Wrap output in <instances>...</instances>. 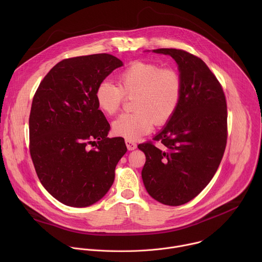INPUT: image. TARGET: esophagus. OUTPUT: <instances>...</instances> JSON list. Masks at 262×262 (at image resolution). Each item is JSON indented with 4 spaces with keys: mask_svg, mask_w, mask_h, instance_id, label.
Masks as SVG:
<instances>
[{
    "mask_svg": "<svg viewBox=\"0 0 262 262\" xmlns=\"http://www.w3.org/2000/svg\"><path fill=\"white\" fill-rule=\"evenodd\" d=\"M125 144H126V147L128 150H134V149L137 148V144L129 139H125Z\"/></svg>",
    "mask_w": 262,
    "mask_h": 262,
    "instance_id": "34e87169",
    "label": "esophagus"
}]
</instances>
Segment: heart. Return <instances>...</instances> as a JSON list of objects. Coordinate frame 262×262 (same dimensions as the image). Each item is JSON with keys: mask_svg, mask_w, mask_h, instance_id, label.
Here are the masks:
<instances>
[{"mask_svg": "<svg viewBox=\"0 0 262 262\" xmlns=\"http://www.w3.org/2000/svg\"><path fill=\"white\" fill-rule=\"evenodd\" d=\"M182 93V79L173 68L135 61L118 74V85L102 81L95 91L98 107L115 115L125 97L133 99L134 113L123 114L113 123L116 136L136 140L147 135L154 124H166L175 114Z\"/></svg>", "mask_w": 262, "mask_h": 262, "instance_id": "obj_1", "label": "heart"}]
</instances>
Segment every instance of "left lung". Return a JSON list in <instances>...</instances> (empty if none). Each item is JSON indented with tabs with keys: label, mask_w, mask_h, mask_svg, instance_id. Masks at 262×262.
<instances>
[{
	"label": "left lung",
	"mask_w": 262,
	"mask_h": 262,
	"mask_svg": "<svg viewBox=\"0 0 262 262\" xmlns=\"http://www.w3.org/2000/svg\"><path fill=\"white\" fill-rule=\"evenodd\" d=\"M177 63L182 79L179 105L164 129L139 144L146 162L145 188L154 199L170 206L194 199L215 174L227 143V103L222 85L208 66L183 50L158 49Z\"/></svg>",
	"instance_id": "left-lung-1"
}]
</instances>
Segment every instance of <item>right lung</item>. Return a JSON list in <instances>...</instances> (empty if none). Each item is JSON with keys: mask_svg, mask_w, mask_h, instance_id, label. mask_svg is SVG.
Segmentation results:
<instances>
[{"mask_svg": "<svg viewBox=\"0 0 262 262\" xmlns=\"http://www.w3.org/2000/svg\"><path fill=\"white\" fill-rule=\"evenodd\" d=\"M122 65L110 54L64 59L34 94L31 159L45 189L65 205L86 207L100 200L127 150L123 138L106 137L110 124L95 99L98 84Z\"/></svg>", "mask_w": 262, "mask_h": 262, "instance_id": "1", "label": "right lung"}]
</instances>
